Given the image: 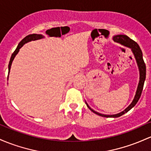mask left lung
<instances>
[{
  "mask_svg": "<svg viewBox=\"0 0 151 151\" xmlns=\"http://www.w3.org/2000/svg\"><path fill=\"white\" fill-rule=\"evenodd\" d=\"M112 39H113L114 41L118 43V44H121L122 46H125L126 47L130 48L131 49L132 54H133L134 57H135V60H136V63L137 67H138L139 69V74H140V79H139V82L138 84H137V90L136 92H135V97H134L133 100H132V102L130 104V105L125 108L123 111H122L121 112H119V113L115 114V115H104V114H101L100 112H97L96 111H94L93 109L91 108L88 105V104L87 103V102L85 101V103L87 105V107L92 112H93L94 113L97 114V115L102 116V117H118L120 116L124 115L125 113L128 112L129 110H130L132 107H134L137 101L140 99V95H141L142 91H143V85L144 82H145V75H146V67H145V62L143 61V53H142L141 49H140V46H138V44H137L135 41L132 40L131 39L128 37V36L126 35H122V34H119V35H115L112 37Z\"/></svg>",
  "mask_w": 151,
  "mask_h": 151,
  "instance_id": "left-lung-1",
  "label": "left lung"
}]
</instances>
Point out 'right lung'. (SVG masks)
I'll list each match as a JSON object with an SVG mask.
<instances>
[{"label": "right lung", "instance_id": "right-lung-1", "mask_svg": "<svg viewBox=\"0 0 151 151\" xmlns=\"http://www.w3.org/2000/svg\"><path fill=\"white\" fill-rule=\"evenodd\" d=\"M44 36L41 34H30V35L26 36L24 39H23L21 40V42L19 43V45H18L17 48L16 49V50L14 51V52L13 53L12 55H11V59H10V62H9V64H8V75H9V73H10V70H11V64H12L13 61H14L15 57L17 55V54L19 53V49L22 47L26 43L30 42L31 41H36V40H39V39H44Z\"/></svg>", "mask_w": 151, "mask_h": 151}]
</instances>
